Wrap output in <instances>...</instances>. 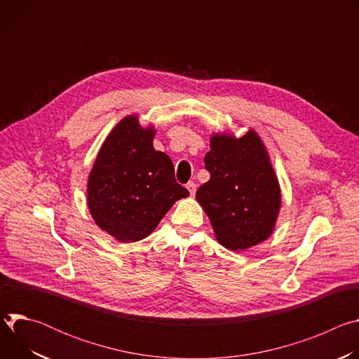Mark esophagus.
<instances>
[{
	"label": "esophagus",
	"mask_w": 359,
	"mask_h": 359,
	"mask_svg": "<svg viewBox=\"0 0 359 359\" xmlns=\"http://www.w3.org/2000/svg\"><path fill=\"white\" fill-rule=\"evenodd\" d=\"M186 187H187V190L190 191V194H191V196H194V193H196V187H197V186H196V183L189 182V183L186 184Z\"/></svg>",
	"instance_id": "esophagus-1"
}]
</instances>
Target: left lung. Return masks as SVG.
I'll return each instance as SVG.
<instances>
[{"label":"left lung","instance_id":"left-lung-1","mask_svg":"<svg viewBox=\"0 0 359 359\" xmlns=\"http://www.w3.org/2000/svg\"><path fill=\"white\" fill-rule=\"evenodd\" d=\"M204 163L210 179L198 187L196 200L217 241L233 251L266 241L277 224L281 189L260 135L254 129L240 137L213 133Z\"/></svg>","mask_w":359,"mask_h":359}]
</instances>
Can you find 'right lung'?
I'll use <instances>...</instances> for the list:
<instances>
[{"label":"right lung","mask_w":359,"mask_h":359,"mask_svg":"<svg viewBox=\"0 0 359 359\" xmlns=\"http://www.w3.org/2000/svg\"><path fill=\"white\" fill-rule=\"evenodd\" d=\"M155 135V126H142L136 114L125 116L102 143L88 176L89 213L119 243L146 238L189 196L175 180L170 158L153 147Z\"/></svg>","instance_id":"right-lung-1"}]
</instances>
